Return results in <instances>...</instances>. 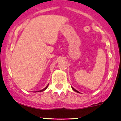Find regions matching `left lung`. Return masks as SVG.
Returning <instances> with one entry per match:
<instances>
[{
    "label": "left lung",
    "instance_id": "obj_1",
    "mask_svg": "<svg viewBox=\"0 0 121 121\" xmlns=\"http://www.w3.org/2000/svg\"><path fill=\"white\" fill-rule=\"evenodd\" d=\"M72 89H73V91H75V92H78V93H80V92H79L78 91H77V90H76V89H74V88H73V87H72Z\"/></svg>",
    "mask_w": 121,
    "mask_h": 121
}]
</instances>
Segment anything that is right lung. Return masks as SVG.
<instances>
[{"instance_id": "1", "label": "right lung", "mask_w": 121, "mask_h": 121, "mask_svg": "<svg viewBox=\"0 0 121 121\" xmlns=\"http://www.w3.org/2000/svg\"><path fill=\"white\" fill-rule=\"evenodd\" d=\"M48 85H47V86L46 87H45V88H44V89H42V90H41V91H40L39 92H42V91H44V90H45V89H47V87H48Z\"/></svg>"}]
</instances>
